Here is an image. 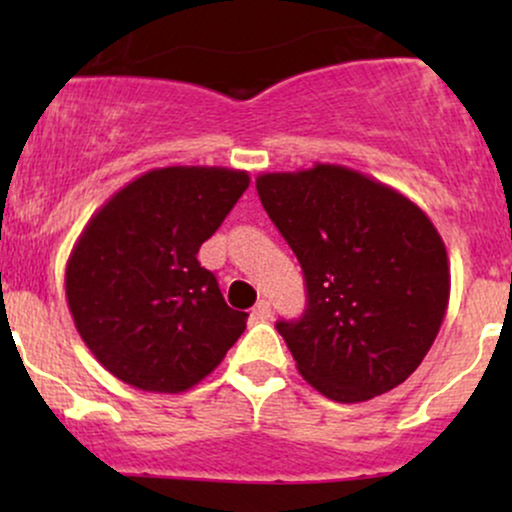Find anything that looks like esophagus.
Returning <instances> with one entry per match:
<instances>
[{"mask_svg":"<svg viewBox=\"0 0 512 512\" xmlns=\"http://www.w3.org/2000/svg\"><path fill=\"white\" fill-rule=\"evenodd\" d=\"M272 317V303L269 301H257L255 308H252V320H269Z\"/></svg>","mask_w":512,"mask_h":512,"instance_id":"esophagus-1","label":"esophagus"}]
</instances>
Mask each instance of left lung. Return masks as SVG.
Returning a JSON list of instances; mask_svg holds the SVG:
<instances>
[{
	"label": "left lung",
	"instance_id": "obj_1",
	"mask_svg": "<svg viewBox=\"0 0 512 512\" xmlns=\"http://www.w3.org/2000/svg\"><path fill=\"white\" fill-rule=\"evenodd\" d=\"M257 192L308 286L301 320L276 325L298 373L342 404L402 385L450 301L448 250L426 211L337 163L260 173Z\"/></svg>",
	"mask_w": 512,
	"mask_h": 512
}]
</instances>
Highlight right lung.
<instances>
[{
	"mask_svg": "<svg viewBox=\"0 0 512 512\" xmlns=\"http://www.w3.org/2000/svg\"><path fill=\"white\" fill-rule=\"evenodd\" d=\"M248 185V170L154 168L88 219L64 291L76 332L117 380L180 395L245 332L248 313L228 308L197 252Z\"/></svg>",
	"mask_w": 512,
	"mask_h": 512,
	"instance_id": "right-lung-1",
	"label": "right lung"
}]
</instances>
